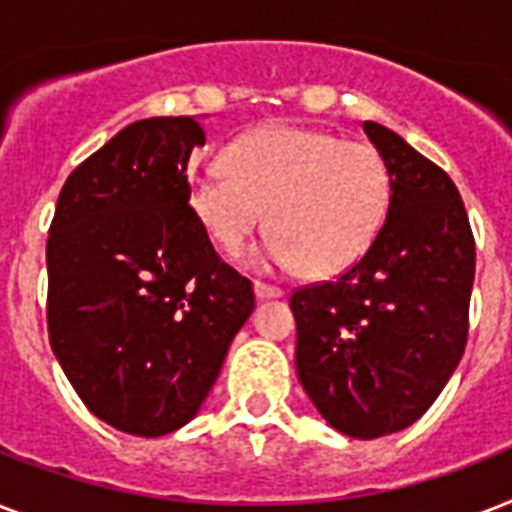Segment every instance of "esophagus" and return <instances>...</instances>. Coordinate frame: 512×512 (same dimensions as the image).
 Masks as SVG:
<instances>
[{"instance_id": "34e87169", "label": "esophagus", "mask_w": 512, "mask_h": 512, "mask_svg": "<svg viewBox=\"0 0 512 512\" xmlns=\"http://www.w3.org/2000/svg\"><path fill=\"white\" fill-rule=\"evenodd\" d=\"M255 297L257 300H271V297H284L279 287H271V284H263V281H255Z\"/></svg>"}]
</instances>
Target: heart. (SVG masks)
<instances>
[{"label":"heart","instance_id":"heart-1","mask_svg":"<svg viewBox=\"0 0 512 512\" xmlns=\"http://www.w3.org/2000/svg\"><path fill=\"white\" fill-rule=\"evenodd\" d=\"M228 167L212 164L188 180V207L228 257H241L263 231V268L332 276L377 239L390 204V170L369 143L332 132L265 124L236 140ZM269 215H264V209Z\"/></svg>","mask_w":512,"mask_h":512}]
</instances>
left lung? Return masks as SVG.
<instances>
[{
    "label": "left lung",
    "mask_w": 512,
    "mask_h": 512,
    "mask_svg": "<svg viewBox=\"0 0 512 512\" xmlns=\"http://www.w3.org/2000/svg\"><path fill=\"white\" fill-rule=\"evenodd\" d=\"M390 170L385 223L337 281L297 289V377L342 436H390L428 412L460 364L476 241L457 185L401 135L364 122Z\"/></svg>",
    "instance_id": "8db88e82"
}]
</instances>
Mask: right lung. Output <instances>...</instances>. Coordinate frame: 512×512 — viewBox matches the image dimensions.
Returning <instances> with one entry per match:
<instances>
[{"mask_svg":"<svg viewBox=\"0 0 512 512\" xmlns=\"http://www.w3.org/2000/svg\"><path fill=\"white\" fill-rule=\"evenodd\" d=\"M193 116L124 127L68 175L47 239V329L84 406L130 436L183 428L249 313V279L188 207Z\"/></svg>","mask_w":512,"mask_h":512,"instance_id":"obj_1","label":"right lung"}]
</instances>
